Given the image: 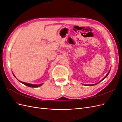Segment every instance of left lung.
<instances>
[{
  "mask_svg": "<svg viewBox=\"0 0 122 122\" xmlns=\"http://www.w3.org/2000/svg\"><path fill=\"white\" fill-rule=\"evenodd\" d=\"M110 69H111V68H110ZM110 69L109 70V72H108V73L106 75V76L104 77V78H103L101 80H100V81L99 82H98V83H96V84H85V85H86V86H95V85H96V84H98V83H100V82H101L102 81V80H104L105 78H106V77H107V76L108 75V74H109V72H110Z\"/></svg>",
  "mask_w": 122,
  "mask_h": 122,
  "instance_id": "obj_1",
  "label": "left lung"
}]
</instances>
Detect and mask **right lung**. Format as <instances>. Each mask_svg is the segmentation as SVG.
I'll use <instances>...</instances> for the list:
<instances>
[{
    "label": "right lung",
    "mask_w": 122,
    "mask_h": 122,
    "mask_svg": "<svg viewBox=\"0 0 122 122\" xmlns=\"http://www.w3.org/2000/svg\"><path fill=\"white\" fill-rule=\"evenodd\" d=\"M13 75L14 76V77H16L15 75L13 73ZM16 78L18 81H19L20 82H21V83H23V84L25 85V86H29V87H39V86H41L43 84V83H42V84H30V83H26V82H24L21 81H20V80H18V79L16 78Z\"/></svg>",
    "instance_id": "obj_1"
}]
</instances>
